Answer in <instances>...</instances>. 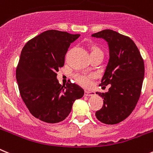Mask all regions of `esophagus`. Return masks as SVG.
Instances as JSON below:
<instances>
[{"mask_svg": "<svg viewBox=\"0 0 153 153\" xmlns=\"http://www.w3.org/2000/svg\"><path fill=\"white\" fill-rule=\"evenodd\" d=\"M85 95L90 97V96L95 95V92L94 91H85Z\"/></svg>", "mask_w": 153, "mask_h": 153, "instance_id": "34e87169", "label": "esophagus"}]
</instances>
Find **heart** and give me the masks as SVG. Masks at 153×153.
<instances>
[{
  "instance_id": "obj_1",
  "label": "heart",
  "mask_w": 153,
  "mask_h": 153,
  "mask_svg": "<svg viewBox=\"0 0 153 153\" xmlns=\"http://www.w3.org/2000/svg\"><path fill=\"white\" fill-rule=\"evenodd\" d=\"M101 52L98 48L92 47L91 51V52ZM74 78L78 84L83 87H90L93 83L94 76L93 74H87L84 73H76L74 74Z\"/></svg>"
}]
</instances>
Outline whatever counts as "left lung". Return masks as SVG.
<instances>
[{
    "label": "left lung",
    "instance_id": "obj_1",
    "mask_svg": "<svg viewBox=\"0 0 153 153\" xmlns=\"http://www.w3.org/2000/svg\"><path fill=\"white\" fill-rule=\"evenodd\" d=\"M102 38L109 47V61L100 85H110L105 93L96 92L104 98L97 119L107 125L123 121L131 113L139 100L144 78V62L133 40L110 29L91 34Z\"/></svg>",
    "mask_w": 153,
    "mask_h": 153
}]
</instances>
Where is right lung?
I'll return each mask as SVG.
<instances>
[{
	"label": "right lung",
	"mask_w": 153,
	"mask_h": 153,
	"mask_svg": "<svg viewBox=\"0 0 153 153\" xmlns=\"http://www.w3.org/2000/svg\"><path fill=\"white\" fill-rule=\"evenodd\" d=\"M79 36L49 30L29 40L22 50L16 74L19 89L30 113L41 121H63L74 101L83 96L84 90L76 84L61 85L56 74L64 66L71 43Z\"/></svg>",
	"instance_id": "right-lung-1"
}]
</instances>
